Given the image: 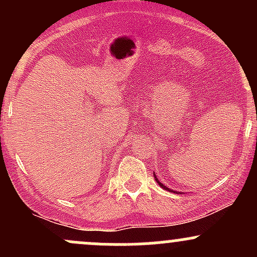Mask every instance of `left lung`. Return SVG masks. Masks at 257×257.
Instances as JSON below:
<instances>
[{"mask_svg": "<svg viewBox=\"0 0 257 257\" xmlns=\"http://www.w3.org/2000/svg\"><path fill=\"white\" fill-rule=\"evenodd\" d=\"M153 175H155V173H153ZM155 179H156V181H157V182H158V185H159V186H161V187H162V188H164V190H168V191H170V190H169V188H168V187H167V186H164L163 184H162V182H159V181H158V179H157V178H156V175H155ZM173 192H174V191H173Z\"/></svg>", "mask_w": 257, "mask_h": 257, "instance_id": "1", "label": "left lung"}]
</instances>
